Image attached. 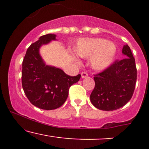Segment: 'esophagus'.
I'll return each instance as SVG.
<instances>
[{"label": "esophagus", "mask_w": 149, "mask_h": 149, "mask_svg": "<svg viewBox=\"0 0 149 149\" xmlns=\"http://www.w3.org/2000/svg\"><path fill=\"white\" fill-rule=\"evenodd\" d=\"M88 76V73L87 72H82L81 73V77L83 78H87V77Z\"/></svg>", "instance_id": "esophagus-1"}]
</instances>
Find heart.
<instances>
[{
    "label": "heart",
    "mask_w": 149,
    "mask_h": 149,
    "mask_svg": "<svg viewBox=\"0 0 149 149\" xmlns=\"http://www.w3.org/2000/svg\"><path fill=\"white\" fill-rule=\"evenodd\" d=\"M77 55L90 57V64L95 70H104L110 66L116 54L113 42L103 38H83L75 48Z\"/></svg>",
    "instance_id": "b5f03b06"
}]
</instances>
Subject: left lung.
Segmentation results:
<instances>
[{
	"mask_svg": "<svg viewBox=\"0 0 149 149\" xmlns=\"http://www.w3.org/2000/svg\"><path fill=\"white\" fill-rule=\"evenodd\" d=\"M123 59L116 60L104 71L95 75V86L90 101L97 109L113 111L131 100L136 81L135 59L130 47L124 45Z\"/></svg>",
	"mask_w": 149,
	"mask_h": 149,
	"instance_id": "1",
	"label": "left lung"
}]
</instances>
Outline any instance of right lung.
<instances>
[{
  "mask_svg": "<svg viewBox=\"0 0 149 149\" xmlns=\"http://www.w3.org/2000/svg\"><path fill=\"white\" fill-rule=\"evenodd\" d=\"M55 40V34L42 36L27 49L22 62L24 92L31 103L44 110H53L63 105L69 95V88L81 76H70L59 68L45 65L39 49Z\"/></svg>",
  "mask_w": 149,
  "mask_h": 149,
  "instance_id": "add662e5",
  "label": "right lung"
}]
</instances>
